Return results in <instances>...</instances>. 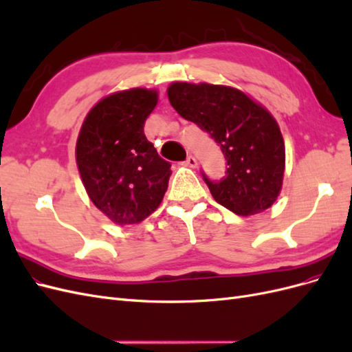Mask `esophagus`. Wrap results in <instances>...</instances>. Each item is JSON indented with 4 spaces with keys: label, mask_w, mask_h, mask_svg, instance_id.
Returning a JSON list of instances; mask_svg holds the SVG:
<instances>
[{
    "label": "esophagus",
    "mask_w": 352,
    "mask_h": 352,
    "mask_svg": "<svg viewBox=\"0 0 352 352\" xmlns=\"http://www.w3.org/2000/svg\"><path fill=\"white\" fill-rule=\"evenodd\" d=\"M185 164H186L188 167H192V168H195V167L198 166V162H197V158H195L194 155H189V157L186 158Z\"/></svg>",
    "instance_id": "34e87169"
}]
</instances>
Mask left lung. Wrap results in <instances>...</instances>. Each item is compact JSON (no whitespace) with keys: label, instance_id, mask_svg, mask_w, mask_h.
<instances>
[{"label":"left lung","instance_id":"obj_1","mask_svg":"<svg viewBox=\"0 0 352 352\" xmlns=\"http://www.w3.org/2000/svg\"><path fill=\"white\" fill-rule=\"evenodd\" d=\"M167 95L173 109L207 132L225 154L229 167L221 180L202 173L212 198L238 216L272 207L282 189L285 142L270 111L225 85L173 82Z\"/></svg>","mask_w":352,"mask_h":352}]
</instances>
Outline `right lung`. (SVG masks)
Here are the masks:
<instances>
[{
  "instance_id": "1",
  "label": "right lung",
  "mask_w": 352,
  "mask_h": 352,
  "mask_svg": "<svg viewBox=\"0 0 352 352\" xmlns=\"http://www.w3.org/2000/svg\"><path fill=\"white\" fill-rule=\"evenodd\" d=\"M155 89L114 92L94 105L76 142V163L85 189L117 225H135L162 204L170 164L146 140L144 124L155 109Z\"/></svg>"
}]
</instances>
